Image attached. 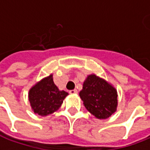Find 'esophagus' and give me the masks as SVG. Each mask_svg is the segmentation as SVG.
Instances as JSON below:
<instances>
[{
	"label": "esophagus",
	"instance_id": "34e87169",
	"mask_svg": "<svg viewBox=\"0 0 150 150\" xmlns=\"http://www.w3.org/2000/svg\"><path fill=\"white\" fill-rule=\"evenodd\" d=\"M77 90L76 89H73V90H71L70 91V94H71V95H73V94H77Z\"/></svg>",
	"mask_w": 150,
	"mask_h": 150
}]
</instances>
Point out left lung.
Instances as JSON below:
<instances>
[{
    "instance_id": "obj_1",
    "label": "left lung",
    "mask_w": 150,
    "mask_h": 150,
    "mask_svg": "<svg viewBox=\"0 0 150 150\" xmlns=\"http://www.w3.org/2000/svg\"><path fill=\"white\" fill-rule=\"evenodd\" d=\"M79 97L88 111L99 119L111 116L118 105L117 91L103 79L88 75L79 92Z\"/></svg>"
}]
</instances>
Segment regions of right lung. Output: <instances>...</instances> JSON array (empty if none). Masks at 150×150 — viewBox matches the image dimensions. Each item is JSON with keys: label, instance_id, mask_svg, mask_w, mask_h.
Returning a JSON list of instances; mask_svg holds the SVG:
<instances>
[{"label": "right lung", "instance_id": "1", "mask_svg": "<svg viewBox=\"0 0 150 150\" xmlns=\"http://www.w3.org/2000/svg\"><path fill=\"white\" fill-rule=\"evenodd\" d=\"M68 93L60 91L53 83V75L43 79L29 91L28 97L35 114L41 116L57 111Z\"/></svg>", "mask_w": 150, "mask_h": 150}]
</instances>
